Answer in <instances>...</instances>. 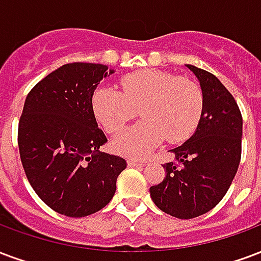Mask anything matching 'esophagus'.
Here are the masks:
<instances>
[{
  "label": "esophagus",
  "instance_id": "1",
  "mask_svg": "<svg viewBox=\"0 0 261 261\" xmlns=\"http://www.w3.org/2000/svg\"><path fill=\"white\" fill-rule=\"evenodd\" d=\"M127 163H128L130 167H144V166H145V162H140V160H134V159H130Z\"/></svg>",
  "mask_w": 261,
  "mask_h": 261
}]
</instances>
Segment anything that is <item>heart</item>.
I'll return each instance as SVG.
<instances>
[{
  "mask_svg": "<svg viewBox=\"0 0 261 261\" xmlns=\"http://www.w3.org/2000/svg\"><path fill=\"white\" fill-rule=\"evenodd\" d=\"M121 91L96 88L91 99L94 116L109 133H116L141 109L140 123L120 131L113 149L128 158H142L162 141L188 140L199 124L203 92L196 82L162 70H141L121 79Z\"/></svg>",
  "mask_w": 261,
  "mask_h": 261,
  "instance_id": "obj_1",
  "label": "heart"
}]
</instances>
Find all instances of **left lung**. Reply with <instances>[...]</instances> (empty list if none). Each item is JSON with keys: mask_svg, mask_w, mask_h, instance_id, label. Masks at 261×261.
I'll list each match as a JSON object with an SVG mask.
<instances>
[{"mask_svg": "<svg viewBox=\"0 0 261 261\" xmlns=\"http://www.w3.org/2000/svg\"><path fill=\"white\" fill-rule=\"evenodd\" d=\"M203 92V112L194 136L171 149L175 162L163 165L165 179L150 187L162 212L177 219L207 213L223 199L238 170L242 116L233 96L217 77L187 65Z\"/></svg>", "mask_w": 261, "mask_h": 261, "instance_id": "left-lung-1", "label": "left lung"}]
</instances>
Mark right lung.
<instances>
[{"label": "right lung", "mask_w": 261, "mask_h": 261, "mask_svg": "<svg viewBox=\"0 0 261 261\" xmlns=\"http://www.w3.org/2000/svg\"><path fill=\"white\" fill-rule=\"evenodd\" d=\"M112 73L99 63H67L36 84L23 106L17 144L26 177L44 203L69 217L103 209L127 166L99 152L108 140L91 106L99 82Z\"/></svg>", "instance_id": "add662e5"}]
</instances>
